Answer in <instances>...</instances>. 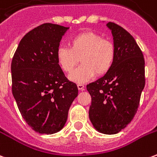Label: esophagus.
Listing matches in <instances>:
<instances>
[{"instance_id":"obj_1","label":"esophagus","mask_w":157,"mask_h":157,"mask_svg":"<svg viewBox=\"0 0 157 157\" xmlns=\"http://www.w3.org/2000/svg\"><path fill=\"white\" fill-rule=\"evenodd\" d=\"M77 87H78L79 90H81V91H83V90L85 89V86L83 85L82 83H79L78 85H77Z\"/></svg>"}]
</instances>
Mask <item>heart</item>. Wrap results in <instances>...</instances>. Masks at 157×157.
<instances>
[{"label": "heart", "instance_id": "1", "mask_svg": "<svg viewBox=\"0 0 157 157\" xmlns=\"http://www.w3.org/2000/svg\"><path fill=\"white\" fill-rule=\"evenodd\" d=\"M70 48L59 47L56 59L59 67L66 73L73 71L79 63L82 65L70 75V79L77 83L90 81L97 75H106L112 68L116 55L115 45L109 39L92 32L81 33L72 37Z\"/></svg>", "mask_w": 157, "mask_h": 157}]
</instances>
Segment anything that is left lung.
<instances>
[{"label": "left lung", "instance_id": "1", "mask_svg": "<svg viewBox=\"0 0 157 157\" xmlns=\"http://www.w3.org/2000/svg\"><path fill=\"white\" fill-rule=\"evenodd\" d=\"M112 31L116 55L106 75L86 86L92 98L89 118L102 134L120 132L131 122L138 110L145 87V59L133 36L114 22Z\"/></svg>", "mask_w": 157, "mask_h": 157}]
</instances>
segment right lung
I'll use <instances>...</instances> for the list:
<instances>
[{"label":"right lung","mask_w":157,"mask_h":157,"mask_svg":"<svg viewBox=\"0 0 157 157\" xmlns=\"http://www.w3.org/2000/svg\"><path fill=\"white\" fill-rule=\"evenodd\" d=\"M69 28L44 23L19 43L11 65L12 90L26 123L39 134L59 131L78 95L75 83L65 77L56 50Z\"/></svg>","instance_id":"1"}]
</instances>
